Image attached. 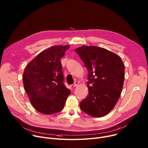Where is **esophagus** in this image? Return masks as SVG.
<instances>
[{
  "instance_id": "esophagus-1",
  "label": "esophagus",
  "mask_w": 148,
  "mask_h": 148,
  "mask_svg": "<svg viewBox=\"0 0 148 148\" xmlns=\"http://www.w3.org/2000/svg\"><path fill=\"white\" fill-rule=\"evenodd\" d=\"M78 84H79V82H77V81H75L74 82V83L73 84V87H77Z\"/></svg>"
}]
</instances>
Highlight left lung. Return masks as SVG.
Listing matches in <instances>:
<instances>
[{
	"label": "left lung",
	"instance_id": "1",
	"mask_svg": "<svg viewBox=\"0 0 148 148\" xmlns=\"http://www.w3.org/2000/svg\"><path fill=\"white\" fill-rule=\"evenodd\" d=\"M75 51L88 72V94L80 102V108L92 117L104 116L114 108L122 92L123 62L116 53L98 47L83 45Z\"/></svg>",
	"mask_w": 148,
	"mask_h": 148
}]
</instances>
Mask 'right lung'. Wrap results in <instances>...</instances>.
I'll return each mask as SVG.
<instances>
[{
  "label": "right lung",
  "mask_w": 148,
  "mask_h": 148,
  "mask_svg": "<svg viewBox=\"0 0 148 148\" xmlns=\"http://www.w3.org/2000/svg\"><path fill=\"white\" fill-rule=\"evenodd\" d=\"M69 45L54 46L38 54L26 66L24 88L34 108L51 114L61 112L70 90L64 84L61 58Z\"/></svg>",
  "instance_id": "obj_1"
}]
</instances>
